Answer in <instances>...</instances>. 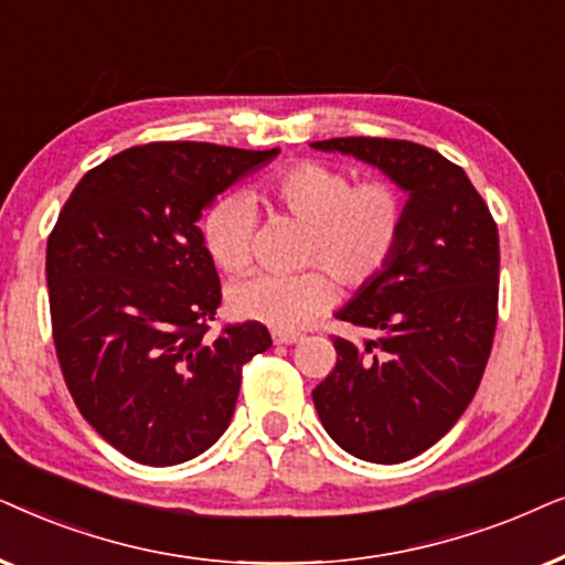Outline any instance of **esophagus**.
<instances>
[{"mask_svg":"<svg viewBox=\"0 0 565 565\" xmlns=\"http://www.w3.org/2000/svg\"><path fill=\"white\" fill-rule=\"evenodd\" d=\"M297 341H302V333H291V330H274V343L291 345Z\"/></svg>","mask_w":565,"mask_h":565,"instance_id":"obj_1","label":"esophagus"}]
</instances>
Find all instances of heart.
I'll use <instances>...</instances> for the list:
<instances>
[{
    "mask_svg": "<svg viewBox=\"0 0 565 565\" xmlns=\"http://www.w3.org/2000/svg\"><path fill=\"white\" fill-rule=\"evenodd\" d=\"M258 199L291 220L310 224L302 266L295 276H253L230 289V312L276 330L312 322L333 305L335 284L364 289L385 274L401 247L408 222V195L393 178L353 183L349 170L320 160H302L274 172ZM201 243L224 274L253 266L255 209L245 195L224 193L201 216Z\"/></svg>",
    "mask_w": 565,
    "mask_h": 565,
    "instance_id": "1",
    "label": "heart"
}]
</instances>
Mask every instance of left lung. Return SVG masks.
<instances>
[{
  "label": "left lung",
  "mask_w": 565,
  "mask_h": 565,
  "mask_svg": "<svg viewBox=\"0 0 565 565\" xmlns=\"http://www.w3.org/2000/svg\"><path fill=\"white\" fill-rule=\"evenodd\" d=\"M312 147L353 154L408 191L393 263L335 312L374 338L333 335L335 366L312 390L338 447L405 462L457 424L483 380L499 320V230L460 164L424 145L341 137Z\"/></svg>",
  "instance_id": "8db88e82"
}]
</instances>
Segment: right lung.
<instances>
[{"mask_svg":"<svg viewBox=\"0 0 565 565\" xmlns=\"http://www.w3.org/2000/svg\"><path fill=\"white\" fill-rule=\"evenodd\" d=\"M278 149L152 141L87 172L49 235L51 330L89 426L134 462L168 468L227 431L263 322L209 335L222 305L201 209Z\"/></svg>","mask_w":565,"mask_h":565,"instance_id":"add662e5","label":"right lung"}]
</instances>
